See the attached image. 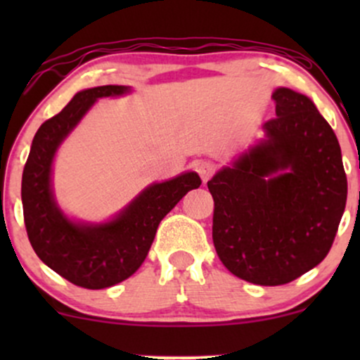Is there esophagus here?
I'll return each mask as SVG.
<instances>
[{
    "label": "esophagus",
    "mask_w": 360,
    "mask_h": 360,
    "mask_svg": "<svg viewBox=\"0 0 360 360\" xmlns=\"http://www.w3.org/2000/svg\"><path fill=\"white\" fill-rule=\"evenodd\" d=\"M196 171H198V174L201 176V179L208 181L210 177L213 176L214 166L212 162H210V160H200V162L196 164Z\"/></svg>",
    "instance_id": "34e87169"
}]
</instances>
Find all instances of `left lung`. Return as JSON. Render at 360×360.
Segmentation results:
<instances>
[{"label": "left lung", "instance_id": "1", "mask_svg": "<svg viewBox=\"0 0 360 360\" xmlns=\"http://www.w3.org/2000/svg\"><path fill=\"white\" fill-rule=\"evenodd\" d=\"M272 100L267 139L208 181L218 257L260 286L288 284L318 266L347 201L340 146L328 122L292 89H276Z\"/></svg>", "mask_w": 360, "mask_h": 360}]
</instances>
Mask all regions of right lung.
<instances>
[{"label": "right lung", "instance_id": "obj_1", "mask_svg": "<svg viewBox=\"0 0 360 360\" xmlns=\"http://www.w3.org/2000/svg\"><path fill=\"white\" fill-rule=\"evenodd\" d=\"M125 86H98L72 98L37 130L23 167L22 201L28 240L44 264L86 289H103L130 278L146 260L160 220L186 193L201 186L196 172L152 184L115 220L103 225L72 223L62 214L51 189L52 159L65 135L98 98L127 93Z\"/></svg>", "mask_w": 360, "mask_h": 360}]
</instances>
